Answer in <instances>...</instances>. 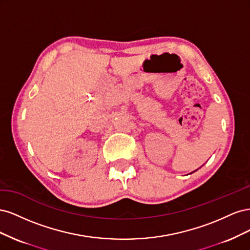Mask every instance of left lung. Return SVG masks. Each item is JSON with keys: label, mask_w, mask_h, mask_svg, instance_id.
<instances>
[{"label": "left lung", "mask_w": 250, "mask_h": 250, "mask_svg": "<svg viewBox=\"0 0 250 250\" xmlns=\"http://www.w3.org/2000/svg\"><path fill=\"white\" fill-rule=\"evenodd\" d=\"M193 172H195V171H193ZM193 172H192V173H193Z\"/></svg>", "instance_id": "8db88e82"}]
</instances>
